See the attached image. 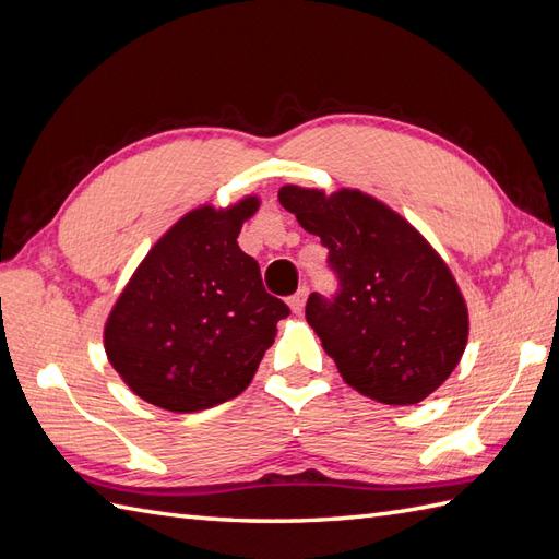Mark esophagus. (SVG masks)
I'll use <instances>...</instances> for the list:
<instances>
[{"mask_svg": "<svg viewBox=\"0 0 559 559\" xmlns=\"http://www.w3.org/2000/svg\"><path fill=\"white\" fill-rule=\"evenodd\" d=\"M307 295H309V288H307V285H302V288H299V290L288 299V305H290V309H293L295 313H302V311H305Z\"/></svg>", "mask_w": 559, "mask_h": 559, "instance_id": "obj_1", "label": "esophagus"}]
</instances>
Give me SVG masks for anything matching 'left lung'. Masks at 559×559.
Returning <instances> with one entry per match:
<instances>
[{"label": "left lung", "instance_id": "8db88e82", "mask_svg": "<svg viewBox=\"0 0 559 559\" xmlns=\"http://www.w3.org/2000/svg\"><path fill=\"white\" fill-rule=\"evenodd\" d=\"M278 200L328 248L337 290L311 293L307 321L340 376L380 404L423 402L467 345V307L449 266L406 219L359 191L283 186Z\"/></svg>", "mask_w": 559, "mask_h": 559}]
</instances>
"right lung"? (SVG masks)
<instances>
[{
	"instance_id": "obj_1",
	"label": "right lung",
	"mask_w": 559,
	"mask_h": 559,
	"mask_svg": "<svg viewBox=\"0 0 559 559\" xmlns=\"http://www.w3.org/2000/svg\"><path fill=\"white\" fill-rule=\"evenodd\" d=\"M260 200L186 214L155 242L106 323V354L143 402L205 411L248 388L276 323L290 313L269 295L260 264L238 248Z\"/></svg>"
}]
</instances>
